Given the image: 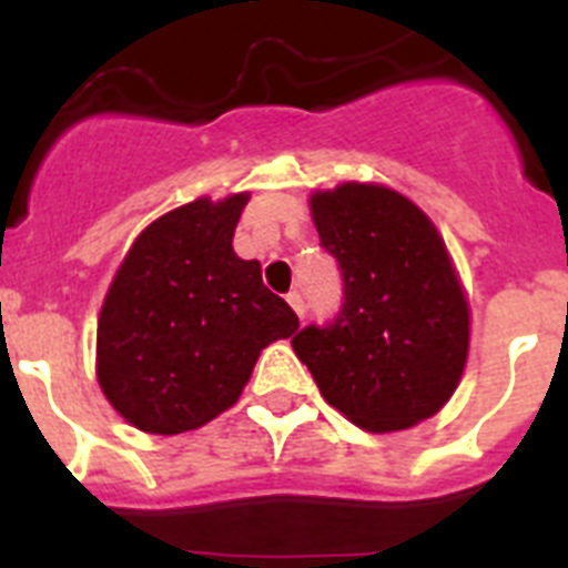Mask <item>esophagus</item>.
<instances>
[{
  "mask_svg": "<svg viewBox=\"0 0 568 568\" xmlns=\"http://www.w3.org/2000/svg\"><path fill=\"white\" fill-rule=\"evenodd\" d=\"M287 304L295 310V315H298V318H304V313H307V307H304V298H301L298 290H293V293H287Z\"/></svg>",
  "mask_w": 568,
  "mask_h": 568,
  "instance_id": "obj_1",
  "label": "esophagus"
}]
</instances>
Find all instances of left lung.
I'll return each mask as SVG.
<instances>
[{"instance_id": "8db88e82", "label": "left lung", "mask_w": 568, "mask_h": 568, "mask_svg": "<svg viewBox=\"0 0 568 568\" xmlns=\"http://www.w3.org/2000/svg\"><path fill=\"white\" fill-rule=\"evenodd\" d=\"M313 222L344 298L329 324L298 329L295 355L361 429L395 433L435 415L469 349V307L435 224L395 190L355 182L315 193Z\"/></svg>"}]
</instances>
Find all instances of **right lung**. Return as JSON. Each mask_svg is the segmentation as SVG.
<instances>
[{
	"label": "right lung",
	"mask_w": 568,
	"mask_h": 568,
	"mask_svg": "<svg viewBox=\"0 0 568 568\" xmlns=\"http://www.w3.org/2000/svg\"><path fill=\"white\" fill-rule=\"evenodd\" d=\"M247 195L199 199L133 241L99 315L97 373L115 413L153 435L199 429L239 400L258 353L298 315L233 253Z\"/></svg>",
	"instance_id": "right-lung-1"
}]
</instances>
